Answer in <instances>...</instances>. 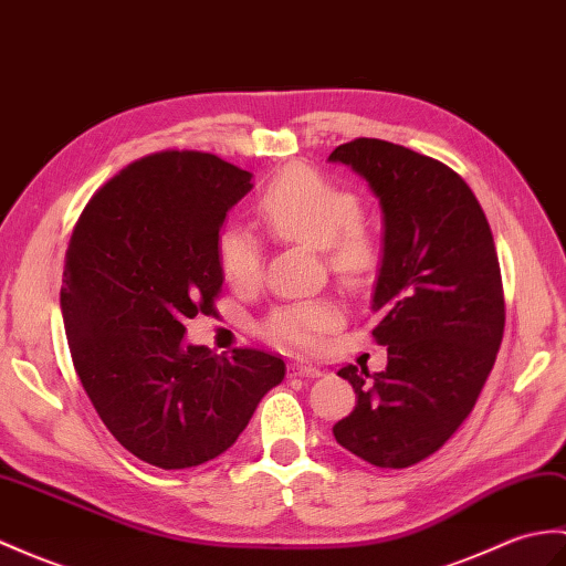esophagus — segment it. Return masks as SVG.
I'll return each instance as SVG.
<instances>
[{"instance_id": "esophagus-1", "label": "esophagus", "mask_w": 566, "mask_h": 566, "mask_svg": "<svg viewBox=\"0 0 566 566\" xmlns=\"http://www.w3.org/2000/svg\"><path fill=\"white\" fill-rule=\"evenodd\" d=\"M289 376H311V378H318V376H323V371L318 369V366H313V364H306V361H294V364H289Z\"/></svg>"}]
</instances>
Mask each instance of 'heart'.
I'll use <instances>...</instances> for the list:
<instances>
[{
  "label": "heart",
  "mask_w": 566,
  "mask_h": 566,
  "mask_svg": "<svg viewBox=\"0 0 566 566\" xmlns=\"http://www.w3.org/2000/svg\"><path fill=\"white\" fill-rule=\"evenodd\" d=\"M270 235L321 248L327 268L347 284H361L378 265V243L361 223L359 197L311 168L292 166L274 178L255 205ZM217 255L223 277L235 289H253L262 277V248L251 231L229 227L219 233ZM343 321L333 298L294 301L274 308L262 323L270 343L308 352Z\"/></svg>",
  "instance_id": "1"
}]
</instances>
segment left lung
<instances>
[{
    "label": "left lung",
    "mask_w": 566,
    "mask_h": 566,
    "mask_svg": "<svg viewBox=\"0 0 566 566\" xmlns=\"http://www.w3.org/2000/svg\"><path fill=\"white\" fill-rule=\"evenodd\" d=\"M369 182L384 212L371 308L384 371L343 366L357 405L337 443L376 468L437 453L472 412L504 337V289L488 217L468 182L424 154L359 137L331 154Z\"/></svg>",
    "instance_id": "1"
}]
</instances>
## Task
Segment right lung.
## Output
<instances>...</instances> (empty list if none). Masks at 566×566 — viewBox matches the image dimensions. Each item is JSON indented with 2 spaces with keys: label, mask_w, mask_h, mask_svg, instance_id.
Returning <instances> with one entry per match:
<instances>
[{
  "label": "right lung",
  "mask_w": 566,
  "mask_h": 566,
  "mask_svg": "<svg viewBox=\"0 0 566 566\" xmlns=\"http://www.w3.org/2000/svg\"><path fill=\"white\" fill-rule=\"evenodd\" d=\"M253 174L202 151L144 156L91 197L72 231L60 306L74 369L103 424L139 461L186 470L221 455L286 366L260 349L188 345L214 315L217 239Z\"/></svg>",
  "instance_id": "1"
}]
</instances>
